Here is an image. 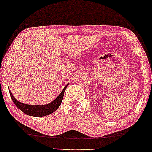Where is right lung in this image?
<instances>
[{"label": "right lung", "mask_w": 152, "mask_h": 152, "mask_svg": "<svg viewBox=\"0 0 152 152\" xmlns=\"http://www.w3.org/2000/svg\"><path fill=\"white\" fill-rule=\"evenodd\" d=\"M68 85L69 84L65 85L64 89L61 92L60 94L58 95L57 98H55V100H54L53 101L48 104H46V105H28V104L21 103V102L18 101V100L15 98V97L12 95L10 90L9 93L13 103L16 105L17 108L20 109L22 112H23L26 115H31V116L42 117L52 113L59 108V105L62 103L64 91H65Z\"/></svg>", "instance_id": "obj_1"}]
</instances>
